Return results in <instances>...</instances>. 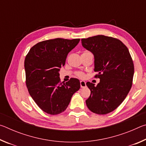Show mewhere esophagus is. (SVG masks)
<instances>
[{
  "instance_id": "1",
  "label": "esophagus",
  "mask_w": 146,
  "mask_h": 146,
  "mask_svg": "<svg viewBox=\"0 0 146 146\" xmlns=\"http://www.w3.org/2000/svg\"><path fill=\"white\" fill-rule=\"evenodd\" d=\"M80 87L81 88H85L86 86V83L85 81L82 80V81H80Z\"/></svg>"
}]
</instances>
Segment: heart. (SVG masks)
Segmentation results:
<instances>
[{
	"label": "heart",
	"mask_w": 146,
	"mask_h": 146,
	"mask_svg": "<svg viewBox=\"0 0 146 146\" xmlns=\"http://www.w3.org/2000/svg\"><path fill=\"white\" fill-rule=\"evenodd\" d=\"M84 53H88V51H84ZM76 76H78V77H80V78H84L85 76L84 73L82 72V71H78V72L76 73Z\"/></svg>",
	"instance_id": "b5f03b06"
}]
</instances>
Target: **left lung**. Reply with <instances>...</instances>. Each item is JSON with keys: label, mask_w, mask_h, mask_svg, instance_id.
I'll return each mask as SVG.
<instances>
[{"label": "left lung", "mask_w": 146, "mask_h": 146, "mask_svg": "<svg viewBox=\"0 0 146 146\" xmlns=\"http://www.w3.org/2000/svg\"><path fill=\"white\" fill-rule=\"evenodd\" d=\"M82 44L94 55V71L98 73L95 77L100 78L96 86L86 83L91 91L86 105L96 114H108L122 104L131 88L134 75L132 58L122 42L111 36L82 38Z\"/></svg>", "instance_id": "1"}]
</instances>
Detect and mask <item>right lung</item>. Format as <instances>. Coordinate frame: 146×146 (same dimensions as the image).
<instances>
[{"label":"right lung","mask_w":146,"mask_h":146,"mask_svg":"<svg viewBox=\"0 0 146 146\" xmlns=\"http://www.w3.org/2000/svg\"><path fill=\"white\" fill-rule=\"evenodd\" d=\"M80 39L57 38L33 46L24 60L26 84L29 95L43 111L58 115L66 110L71 97L80 88V81L71 78L61 82L59 71L68 54Z\"/></svg>","instance_id":"obj_1"}]
</instances>
